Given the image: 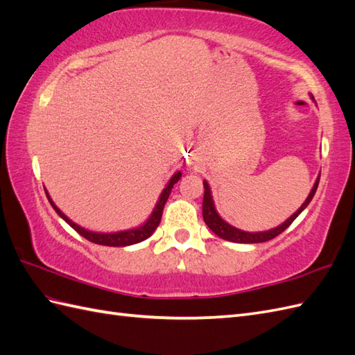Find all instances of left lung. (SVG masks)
I'll return each mask as SVG.
<instances>
[{"label": "left lung", "mask_w": 355, "mask_h": 355, "mask_svg": "<svg viewBox=\"0 0 355 355\" xmlns=\"http://www.w3.org/2000/svg\"><path fill=\"white\" fill-rule=\"evenodd\" d=\"M313 98V97H312ZM318 184H320V178H318L315 181L313 184V189L311 190V193H309L307 199L304 201V204L298 208V210L289 217V219L286 222L282 223L280 226H277V228L275 230H270V231H264V232H246V231H241V230H237L234 228L232 225L226 223L222 217L217 214L216 211V207H214V202H213V198H211V190H210V186H208L207 181L204 180V199H202V216H204V222L207 223L208 228H210L216 235H219L220 239L223 240H228V241H232V243H264V241H268L271 239L277 237L279 234L284 232L288 226L293 223L298 214L302 213L304 208L309 205V202L312 201V198L318 189Z\"/></svg>", "instance_id": "1"}]
</instances>
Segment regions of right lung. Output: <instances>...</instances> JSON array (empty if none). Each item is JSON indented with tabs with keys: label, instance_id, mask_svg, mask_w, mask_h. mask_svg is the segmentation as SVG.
I'll return each mask as SVG.
<instances>
[{
	"label": "right lung",
	"instance_id": "add662e5",
	"mask_svg": "<svg viewBox=\"0 0 355 355\" xmlns=\"http://www.w3.org/2000/svg\"><path fill=\"white\" fill-rule=\"evenodd\" d=\"M181 177V172H177V174L172 175V178L169 180L168 186L163 189V192L160 193L159 201L154 207V210L151 213V216L148 217V220L145 222L142 226H138V228H133V230H127V231H120V232H111V234H103V232H93V231H87L84 228H80L79 225L71 222L69 217L60 211V208L52 202V199L49 198V193L46 192V189H44V192H46V196L49 199V202L52 205L53 210L57 211V214L61 217V219H64L71 228H73L79 235H83L84 239H87L91 243H96V244H102V246H114V248H121V246H130V244H136V243H141L144 240H147L150 235L156 231V228L160 223L162 219V213H163V207H165L168 198L171 195V190L174 187V184L180 180Z\"/></svg>",
	"mask_w": 355,
	"mask_h": 355
}]
</instances>
